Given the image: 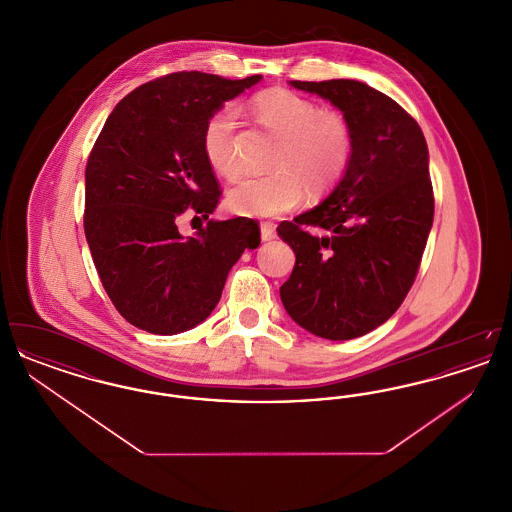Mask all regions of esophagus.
I'll list each match as a JSON object with an SVG mask.
<instances>
[{
    "label": "esophagus",
    "mask_w": 512,
    "mask_h": 512,
    "mask_svg": "<svg viewBox=\"0 0 512 512\" xmlns=\"http://www.w3.org/2000/svg\"><path fill=\"white\" fill-rule=\"evenodd\" d=\"M276 238V226L272 222H261V240L270 242Z\"/></svg>",
    "instance_id": "1"
}]
</instances>
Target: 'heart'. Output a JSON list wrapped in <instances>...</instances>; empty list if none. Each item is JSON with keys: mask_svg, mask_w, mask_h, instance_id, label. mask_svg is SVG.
<instances>
[{"mask_svg": "<svg viewBox=\"0 0 512 512\" xmlns=\"http://www.w3.org/2000/svg\"><path fill=\"white\" fill-rule=\"evenodd\" d=\"M257 117L284 138L267 176H247L226 197L228 207L244 217H276L295 209L313 192L334 186L347 169L353 136L347 121L336 111H320L313 99L274 88L253 99ZM240 111L224 105L203 128V153L220 176L234 180L242 172L236 130Z\"/></svg>", "mask_w": 512, "mask_h": 512, "instance_id": "1", "label": "heart"}]
</instances>
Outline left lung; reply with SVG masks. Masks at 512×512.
Returning a JSON list of instances; mask_svg holds the SVG:
<instances>
[{"label": "left lung", "instance_id": "1", "mask_svg": "<svg viewBox=\"0 0 512 512\" xmlns=\"http://www.w3.org/2000/svg\"><path fill=\"white\" fill-rule=\"evenodd\" d=\"M328 99L351 128L338 186L278 226L295 253L280 299L307 332L353 340L384 324L413 286L434 222L428 146L413 117L359 80H292Z\"/></svg>", "mask_w": 512, "mask_h": 512}]
</instances>
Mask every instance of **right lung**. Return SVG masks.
I'll return each mask as SVG.
<instances>
[{
	"instance_id": "right-lung-1",
	"label": "right lung",
	"mask_w": 512,
	"mask_h": 512,
	"mask_svg": "<svg viewBox=\"0 0 512 512\" xmlns=\"http://www.w3.org/2000/svg\"><path fill=\"white\" fill-rule=\"evenodd\" d=\"M261 78L161 76L121 99L99 132L86 165L84 232L105 292L140 330L172 336L203 322L230 268L261 244L251 219L209 220L220 190L203 153L209 117ZM184 212L208 226L184 239Z\"/></svg>"
}]
</instances>
